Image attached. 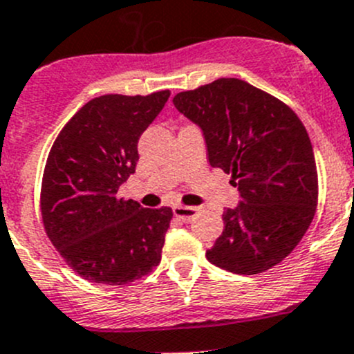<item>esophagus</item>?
I'll return each mask as SVG.
<instances>
[{
    "instance_id": "34e87169",
    "label": "esophagus",
    "mask_w": 354,
    "mask_h": 354,
    "mask_svg": "<svg viewBox=\"0 0 354 354\" xmlns=\"http://www.w3.org/2000/svg\"><path fill=\"white\" fill-rule=\"evenodd\" d=\"M198 209L197 207H192V205H174L173 212L176 218H180L181 221H190V219L195 218Z\"/></svg>"
}]
</instances>
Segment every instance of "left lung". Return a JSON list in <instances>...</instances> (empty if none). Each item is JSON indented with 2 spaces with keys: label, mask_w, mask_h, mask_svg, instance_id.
<instances>
[{
  "label": "left lung",
  "mask_w": 354,
  "mask_h": 354,
  "mask_svg": "<svg viewBox=\"0 0 354 354\" xmlns=\"http://www.w3.org/2000/svg\"><path fill=\"white\" fill-rule=\"evenodd\" d=\"M173 104L202 129L209 164L232 174L240 192L205 257L236 275L273 268L296 249L317 211L318 174L306 128L279 98L235 77L181 91Z\"/></svg>",
  "instance_id": "8db88e82"
}]
</instances>
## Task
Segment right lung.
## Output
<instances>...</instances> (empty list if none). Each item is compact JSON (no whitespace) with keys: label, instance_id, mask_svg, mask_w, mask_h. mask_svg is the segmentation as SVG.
Masks as SVG:
<instances>
[{"label":"right lung","instance_id":"add662e5","mask_svg":"<svg viewBox=\"0 0 354 354\" xmlns=\"http://www.w3.org/2000/svg\"><path fill=\"white\" fill-rule=\"evenodd\" d=\"M169 95L93 98L51 147L41 185L43 225L55 249L84 280L124 286L160 263L173 211L145 209L118 198V190L135 173L140 136Z\"/></svg>","mask_w":354,"mask_h":354}]
</instances>
